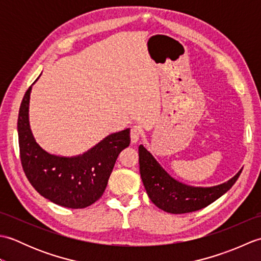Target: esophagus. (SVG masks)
Returning <instances> with one entry per match:
<instances>
[{
	"instance_id": "1",
	"label": "esophagus",
	"mask_w": 261,
	"mask_h": 261,
	"mask_svg": "<svg viewBox=\"0 0 261 261\" xmlns=\"http://www.w3.org/2000/svg\"><path fill=\"white\" fill-rule=\"evenodd\" d=\"M142 135L141 132V127L139 125H134L131 126V131H130V138H131V142L136 143L138 140L140 139V137Z\"/></svg>"
}]
</instances>
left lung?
Here are the masks:
<instances>
[{"mask_svg":"<svg viewBox=\"0 0 261 261\" xmlns=\"http://www.w3.org/2000/svg\"><path fill=\"white\" fill-rule=\"evenodd\" d=\"M140 175L149 198L165 212L190 213L202 210L228 192L239 178L242 169L233 178L213 187H192L177 181L163 169L143 146H139Z\"/></svg>","mask_w":261,"mask_h":261,"instance_id":"8db88e82","label":"left lung"}]
</instances>
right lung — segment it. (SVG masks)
<instances>
[{"label":"right lung","instance_id":"right-lung-1","mask_svg":"<svg viewBox=\"0 0 261 261\" xmlns=\"http://www.w3.org/2000/svg\"><path fill=\"white\" fill-rule=\"evenodd\" d=\"M31 86L22 99L18 135L20 159L33 188L53 203L69 208H84L103 195L119 153L130 145V129L110 135L82 156L58 157L36 142L29 125Z\"/></svg>","mask_w":261,"mask_h":261}]
</instances>
